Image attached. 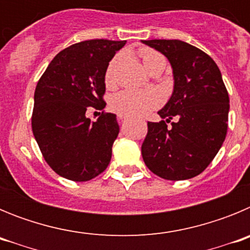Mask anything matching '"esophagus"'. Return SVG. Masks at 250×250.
<instances>
[{
	"mask_svg": "<svg viewBox=\"0 0 250 250\" xmlns=\"http://www.w3.org/2000/svg\"><path fill=\"white\" fill-rule=\"evenodd\" d=\"M118 118H119V120H120V121L126 120V116H125V115H118Z\"/></svg>",
	"mask_w": 250,
	"mask_h": 250,
	"instance_id": "esophagus-1",
	"label": "esophagus"
}]
</instances>
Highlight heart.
I'll list each match as a JSON object with an SVG mask.
<instances>
[{"instance_id":"1","label":"heart","mask_w":250,"mask_h":250,"mask_svg":"<svg viewBox=\"0 0 250 250\" xmlns=\"http://www.w3.org/2000/svg\"><path fill=\"white\" fill-rule=\"evenodd\" d=\"M140 56L143 63L147 68L159 60H164V57L155 51L149 48H143L140 51ZM119 57H115L110 62L109 67L106 70L105 83L106 85H111L114 81L115 67L118 65ZM161 98L156 91H132V90H123L112 95L110 99V107L112 111L119 115L126 116H143L147 112L155 109L160 105Z\"/></svg>"}]
</instances>
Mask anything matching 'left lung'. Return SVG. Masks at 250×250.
<instances>
[{
  "instance_id": "obj_1",
  "label": "left lung",
  "mask_w": 250,
  "mask_h": 250,
  "mask_svg": "<svg viewBox=\"0 0 250 250\" xmlns=\"http://www.w3.org/2000/svg\"><path fill=\"white\" fill-rule=\"evenodd\" d=\"M141 42L169 60L174 77L173 94L158 111L163 120L147 123L144 163L167 180L194 178L210 164L227 136L229 95L220 70L204 51L180 40Z\"/></svg>"
}]
</instances>
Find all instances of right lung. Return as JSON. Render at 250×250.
Here are the masks:
<instances>
[{
  "mask_svg": "<svg viewBox=\"0 0 250 250\" xmlns=\"http://www.w3.org/2000/svg\"><path fill=\"white\" fill-rule=\"evenodd\" d=\"M126 41L87 40L60 51L35 90L32 132L46 163L62 178L87 182L111 160L119 135L116 115L91 121L90 110L106 106L105 74Z\"/></svg>",
  "mask_w": 250,
  "mask_h": 250,
  "instance_id": "add662e5",
  "label": "right lung"
}]
</instances>
